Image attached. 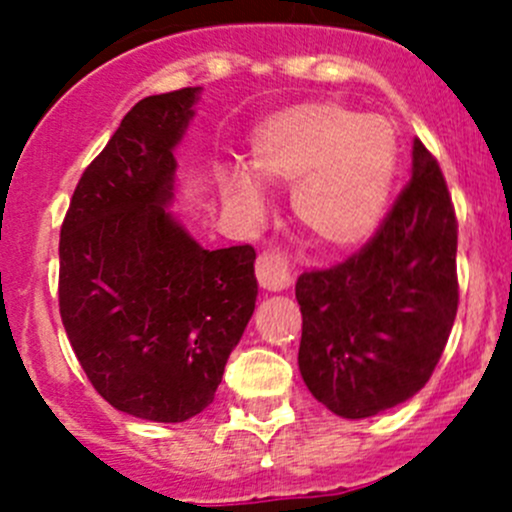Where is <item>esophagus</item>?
I'll return each instance as SVG.
<instances>
[{
    "label": "esophagus",
    "mask_w": 512,
    "mask_h": 512,
    "mask_svg": "<svg viewBox=\"0 0 512 512\" xmlns=\"http://www.w3.org/2000/svg\"><path fill=\"white\" fill-rule=\"evenodd\" d=\"M257 282L267 292H282L292 285V267L282 252H262L257 257Z\"/></svg>",
    "instance_id": "obj_1"
}]
</instances>
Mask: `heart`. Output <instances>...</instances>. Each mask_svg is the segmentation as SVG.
<instances>
[{"label": "heart", "mask_w": 512, "mask_h": 512, "mask_svg": "<svg viewBox=\"0 0 512 512\" xmlns=\"http://www.w3.org/2000/svg\"><path fill=\"white\" fill-rule=\"evenodd\" d=\"M250 168L267 183H294L292 213L319 247L354 250L384 220L396 136L384 118L356 116L342 103H297L252 133ZM254 176L232 168L223 188L232 203L262 210L265 193Z\"/></svg>", "instance_id": "obj_1"}]
</instances>
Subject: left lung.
<instances>
[{
  "instance_id": "1",
  "label": "left lung",
  "mask_w": 512,
  "mask_h": 512,
  "mask_svg": "<svg viewBox=\"0 0 512 512\" xmlns=\"http://www.w3.org/2000/svg\"><path fill=\"white\" fill-rule=\"evenodd\" d=\"M458 223L436 158L414 141L411 180L356 255L299 275V374L319 404L369 418L431 379L458 309Z\"/></svg>"
}]
</instances>
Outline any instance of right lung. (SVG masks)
<instances>
[{
  "instance_id": "add662e5",
  "label": "right lung",
  "mask_w": 512,
  "mask_h": 512,
  "mask_svg": "<svg viewBox=\"0 0 512 512\" xmlns=\"http://www.w3.org/2000/svg\"><path fill=\"white\" fill-rule=\"evenodd\" d=\"M200 86L148 96L81 175L61 225L59 309L113 409L180 423L213 404L255 312V250H205L170 213Z\"/></svg>"
}]
</instances>
